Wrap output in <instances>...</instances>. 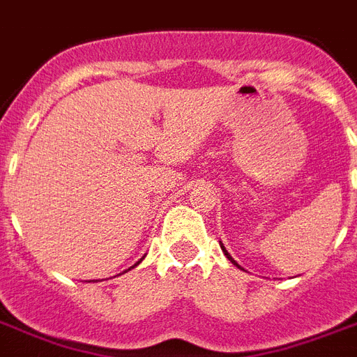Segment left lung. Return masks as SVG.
I'll return each instance as SVG.
<instances>
[{
    "label": "left lung",
    "mask_w": 357,
    "mask_h": 357,
    "mask_svg": "<svg viewBox=\"0 0 357 357\" xmlns=\"http://www.w3.org/2000/svg\"><path fill=\"white\" fill-rule=\"evenodd\" d=\"M220 248L224 250V254H226V257H228V259L231 261V263H234V265H237V263H235V259H234V257H231V255L228 254V250H226V248H224V246H222V243H220ZM237 266H238V265H237Z\"/></svg>",
    "instance_id": "left-lung-1"
}]
</instances>
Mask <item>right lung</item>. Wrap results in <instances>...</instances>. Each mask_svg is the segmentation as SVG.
Listing matches in <instances>:
<instances>
[{
  "instance_id": "obj_1",
  "label": "right lung",
  "mask_w": 357,
  "mask_h": 357,
  "mask_svg": "<svg viewBox=\"0 0 357 357\" xmlns=\"http://www.w3.org/2000/svg\"><path fill=\"white\" fill-rule=\"evenodd\" d=\"M139 263H140V261H139ZM139 263H137V265H139ZM135 266V265H133ZM133 266H131V268H133ZM128 271H129V268H128Z\"/></svg>"
}]
</instances>
